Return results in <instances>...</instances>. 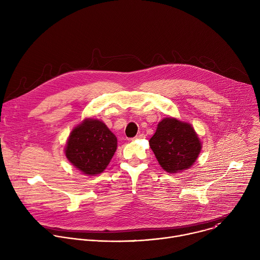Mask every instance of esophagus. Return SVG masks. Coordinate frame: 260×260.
<instances>
[{
    "mask_svg": "<svg viewBox=\"0 0 260 260\" xmlns=\"http://www.w3.org/2000/svg\"><path fill=\"white\" fill-rule=\"evenodd\" d=\"M145 138V136L143 135V134H140V135H137L135 138H134V140H141V139H144Z\"/></svg>",
    "mask_w": 260,
    "mask_h": 260,
    "instance_id": "1",
    "label": "esophagus"
}]
</instances>
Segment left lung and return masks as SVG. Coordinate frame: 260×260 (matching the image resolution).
<instances>
[{"mask_svg": "<svg viewBox=\"0 0 260 260\" xmlns=\"http://www.w3.org/2000/svg\"><path fill=\"white\" fill-rule=\"evenodd\" d=\"M149 146L160 167L170 174L189 169L202 150V142L193 126L175 117L158 122Z\"/></svg>", "mask_w": 260, "mask_h": 260, "instance_id": "8db88e82", "label": "left lung"}]
</instances>
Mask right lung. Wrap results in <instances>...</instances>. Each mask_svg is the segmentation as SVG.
<instances>
[{
  "label": "right lung",
  "instance_id": "right-lung-1",
  "mask_svg": "<svg viewBox=\"0 0 260 260\" xmlns=\"http://www.w3.org/2000/svg\"><path fill=\"white\" fill-rule=\"evenodd\" d=\"M116 149V136L102 120L89 117L72 129L64 154L84 175L95 176L105 171Z\"/></svg>",
  "mask_w": 260,
  "mask_h": 260
}]
</instances>
